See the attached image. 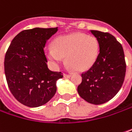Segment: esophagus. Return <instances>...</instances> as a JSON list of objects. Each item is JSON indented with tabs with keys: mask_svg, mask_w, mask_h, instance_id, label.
<instances>
[{
	"mask_svg": "<svg viewBox=\"0 0 132 132\" xmlns=\"http://www.w3.org/2000/svg\"><path fill=\"white\" fill-rule=\"evenodd\" d=\"M63 76H64L65 78H69V77H71V74H66V73H64V74H63Z\"/></svg>",
	"mask_w": 132,
	"mask_h": 132,
	"instance_id": "obj_1",
	"label": "esophagus"
}]
</instances>
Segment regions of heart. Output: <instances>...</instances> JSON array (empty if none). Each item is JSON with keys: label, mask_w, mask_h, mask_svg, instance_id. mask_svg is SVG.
<instances>
[{"label": "heart", "mask_w": 132, "mask_h": 132, "mask_svg": "<svg viewBox=\"0 0 132 132\" xmlns=\"http://www.w3.org/2000/svg\"><path fill=\"white\" fill-rule=\"evenodd\" d=\"M54 47H47L45 54L55 66H58L66 56L67 65L73 69L84 72L96 63L100 53L98 40L84 33H72L59 36L53 42Z\"/></svg>", "instance_id": "1"}]
</instances>
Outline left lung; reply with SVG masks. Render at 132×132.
<instances>
[{
  "instance_id": "8db88e82",
  "label": "left lung",
  "mask_w": 132,
  "mask_h": 132,
  "mask_svg": "<svg viewBox=\"0 0 132 132\" xmlns=\"http://www.w3.org/2000/svg\"><path fill=\"white\" fill-rule=\"evenodd\" d=\"M98 40L100 53L94 65L81 73L78 93L87 102L98 105L111 100L120 90L126 63L122 44L108 32L91 30Z\"/></svg>"
}]
</instances>
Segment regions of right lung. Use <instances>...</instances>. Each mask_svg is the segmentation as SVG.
<instances>
[{
	"instance_id": "1",
	"label": "right lung",
	"mask_w": 132,
	"mask_h": 132,
	"mask_svg": "<svg viewBox=\"0 0 132 132\" xmlns=\"http://www.w3.org/2000/svg\"><path fill=\"white\" fill-rule=\"evenodd\" d=\"M57 27L22 31L13 39L4 58V72L8 87L19 103L38 107L56 94V81L61 72L51 71L44 53L47 41Z\"/></svg>"
}]
</instances>
